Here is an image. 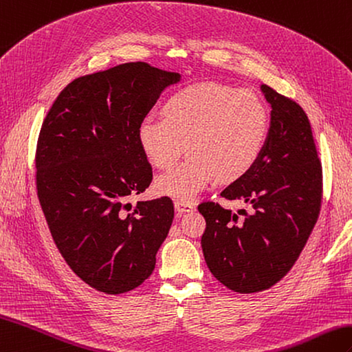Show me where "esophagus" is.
Wrapping results in <instances>:
<instances>
[{"label": "esophagus", "mask_w": 352, "mask_h": 352, "mask_svg": "<svg viewBox=\"0 0 352 352\" xmlns=\"http://www.w3.org/2000/svg\"><path fill=\"white\" fill-rule=\"evenodd\" d=\"M175 208L178 211V214H183L186 211H192L193 210V204L189 201H183V199H177L175 202Z\"/></svg>", "instance_id": "34e87169"}]
</instances>
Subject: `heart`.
<instances>
[{
    "label": "heart",
    "instance_id": "1",
    "mask_svg": "<svg viewBox=\"0 0 352 352\" xmlns=\"http://www.w3.org/2000/svg\"><path fill=\"white\" fill-rule=\"evenodd\" d=\"M163 120L145 118L138 144L153 166H178L156 179L160 195L192 201L216 183L248 174L263 154L270 132V109L256 93L219 82H198L170 94Z\"/></svg>",
    "mask_w": 352,
    "mask_h": 352
}]
</instances>
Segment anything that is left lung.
Returning a JSON list of instances; mask_svg holds the SVG:
<instances>
[{
    "mask_svg": "<svg viewBox=\"0 0 352 352\" xmlns=\"http://www.w3.org/2000/svg\"><path fill=\"white\" fill-rule=\"evenodd\" d=\"M272 106L263 154L248 174L220 193L249 204L238 219L217 202L198 206L206 219L201 246L216 279L240 294L272 288L288 274L320 216L322 166L303 108L261 85Z\"/></svg>",
    "mask_w": 352,
    "mask_h": 352,
    "instance_id": "left-lung-1",
    "label": "left lung"
}]
</instances>
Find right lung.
I'll return each instance as SVG.
<instances>
[{
	"label": "right lung",
	"instance_id": "add662e5",
	"mask_svg": "<svg viewBox=\"0 0 352 352\" xmlns=\"http://www.w3.org/2000/svg\"><path fill=\"white\" fill-rule=\"evenodd\" d=\"M179 73L136 61L80 76L49 109L36 150V186L45 219L67 265L89 287L111 296L151 276L173 225L168 196L139 201L151 165L138 126Z\"/></svg>",
	"mask_w": 352,
	"mask_h": 352
}]
</instances>
